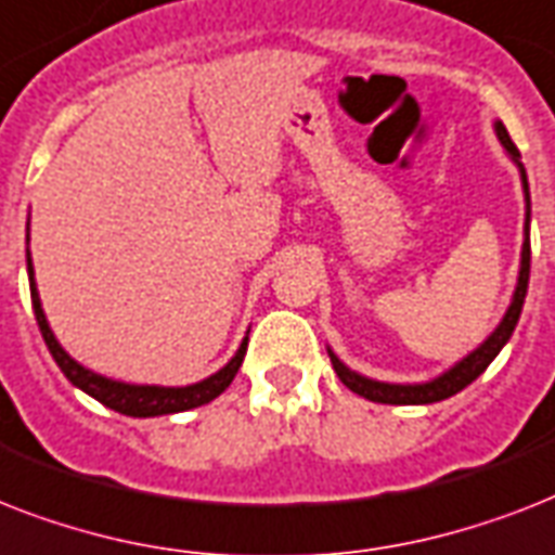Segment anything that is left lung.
Instances as JSON below:
<instances>
[{
	"mask_svg": "<svg viewBox=\"0 0 555 555\" xmlns=\"http://www.w3.org/2000/svg\"><path fill=\"white\" fill-rule=\"evenodd\" d=\"M495 132H499V141L504 143V150L509 152V158L516 160L518 169H521V184H525L527 195V221H525V247H521V270H518V285L516 294H513V302H509L504 320L490 337L483 339L481 346L475 348L473 354L464 357L461 363L452 365L447 374H440L431 383H417V386H400V383H379V379H369L363 374H357L348 365H343L337 360V354H331V363H334V371L337 377L346 383L354 395L365 397V400H374V403H391V405H423V403H438V400H447V397L457 395L461 388H466L473 379H478L487 371V365L499 357V351L507 346V339L513 337V331L518 325V317H521V308H525V296H527V282H530V186H527V172L521 167V155H518L516 143L509 141L507 129L504 124H495Z\"/></svg>",
	"mask_w": 555,
	"mask_h": 555,
	"instance_id": "8db88e82",
	"label": "left lung"
}]
</instances>
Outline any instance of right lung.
Segmentation results:
<instances>
[{
  "instance_id": "1",
  "label": "right lung",
  "mask_w": 555,
  "mask_h": 555,
  "mask_svg": "<svg viewBox=\"0 0 555 555\" xmlns=\"http://www.w3.org/2000/svg\"><path fill=\"white\" fill-rule=\"evenodd\" d=\"M28 282H30V302H34V313H37V325L42 331V339H46L48 351L56 360V365L63 369V374L72 379L74 386L82 388L86 395H91L94 400H100L108 409H115L120 414H129V417H158V414H176L186 412V409H195V405H204L209 400H216L221 391H224L230 383H233L235 371L242 369V360L247 354V339L242 343V348L235 351V357L221 371H216L212 377L201 379V383H192V386L181 388H167V386H129V383H117V379L100 377L94 371L82 369L77 360L65 354L63 346L56 343V337L48 328L46 313H42V305H39L37 282H34V268H30V253H28Z\"/></svg>"
}]
</instances>
